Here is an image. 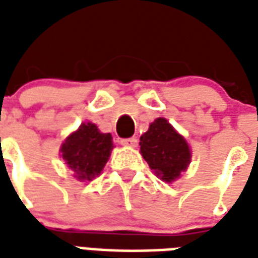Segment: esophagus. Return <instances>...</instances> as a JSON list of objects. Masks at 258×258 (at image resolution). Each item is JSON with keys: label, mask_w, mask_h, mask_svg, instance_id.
Returning <instances> with one entry per match:
<instances>
[{"label": "esophagus", "mask_w": 258, "mask_h": 258, "mask_svg": "<svg viewBox=\"0 0 258 258\" xmlns=\"http://www.w3.org/2000/svg\"><path fill=\"white\" fill-rule=\"evenodd\" d=\"M120 144L123 146H128V148H135L138 145V140L133 137V138H124V140L120 141Z\"/></svg>", "instance_id": "obj_1"}]
</instances>
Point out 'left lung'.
<instances>
[{"label":"left lung","instance_id":"obj_1","mask_svg":"<svg viewBox=\"0 0 258 258\" xmlns=\"http://www.w3.org/2000/svg\"><path fill=\"white\" fill-rule=\"evenodd\" d=\"M140 141L141 155L164 182L179 178L189 166V145L166 118L159 117L151 123Z\"/></svg>","mask_w":258,"mask_h":258}]
</instances>
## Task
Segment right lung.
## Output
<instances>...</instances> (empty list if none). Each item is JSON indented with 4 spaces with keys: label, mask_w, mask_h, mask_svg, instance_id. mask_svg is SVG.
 I'll return each instance as SVG.
<instances>
[{
    "label": "right lung",
    "mask_w": 258,
    "mask_h": 258,
    "mask_svg": "<svg viewBox=\"0 0 258 258\" xmlns=\"http://www.w3.org/2000/svg\"><path fill=\"white\" fill-rule=\"evenodd\" d=\"M112 149V135L103 134L95 124L88 121L64 140L60 153L68 167L74 171V178L91 181L101 174Z\"/></svg>",
    "instance_id": "right-lung-1"
}]
</instances>
